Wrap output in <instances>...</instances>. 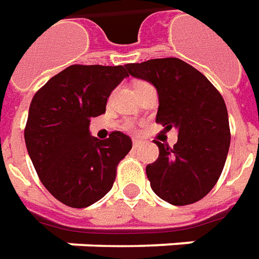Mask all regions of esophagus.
<instances>
[{"label": "esophagus", "mask_w": 259, "mask_h": 259, "mask_svg": "<svg viewBox=\"0 0 259 259\" xmlns=\"http://www.w3.org/2000/svg\"><path fill=\"white\" fill-rule=\"evenodd\" d=\"M142 144H143V142H142V140H139V139H135V140H133V147H135V149L140 147Z\"/></svg>", "instance_id": "34e87169"}]
</instances>
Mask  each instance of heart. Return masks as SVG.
Segmentation results:
<instances>
[{
    "mask_svg": "<svg viewBox=\"0 0 259 259\" xmlns=\"http://www.w3.org/2000/svg\"><path fill=\"white\" fill-rule=\"evenodd\" d=\"M124 129H126V130H135V127H133V124H132V123H126V124H124Z\"/></svg>",
    "mask_w": 259,
    "mask_h": 259,
    "instance_id": "obj_1",
    "label": "heart"
}]
</instances>
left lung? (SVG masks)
I'll return each mask as SVG.
<instances>
[{"mask_svg":"<svg viewBox=\"0 0 259 259\" xmlns=\"http://www.w3.org/2000/svg\"><path fill=\"white\" fill-rule=\"evenodd\" d=\"M126 68L157 89L156 122L167 130L179 129L174 147L154 142L159 157L146 167L152 190L173 205L197 203L215 186L226 164L231 140L226 102L201 72L179 58Z\"/></svg>","mask_w":259,"mask_h":259,"instance_id":"1","label":"left lung"}]
</instances>
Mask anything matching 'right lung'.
<instances>
[{
  "label": "right lung",
  "instance_id": "obj_1",
  "mask_svg": "<svg viewBox=\"0 0 259 259\" xmlns=\"http://www.w3.org/2000/svg\"><path fill=\"white\" fill-rule=\"evenodd\" d=\"M129 76L126 65H70L33 95L24 136L41 183L56 200L85 208L110 191L132 139L91 136L89 122L106 112L112 91Z\"/></svg>",
  "mask_w": 259,
  "mask_h": 259
}]
</instances>
